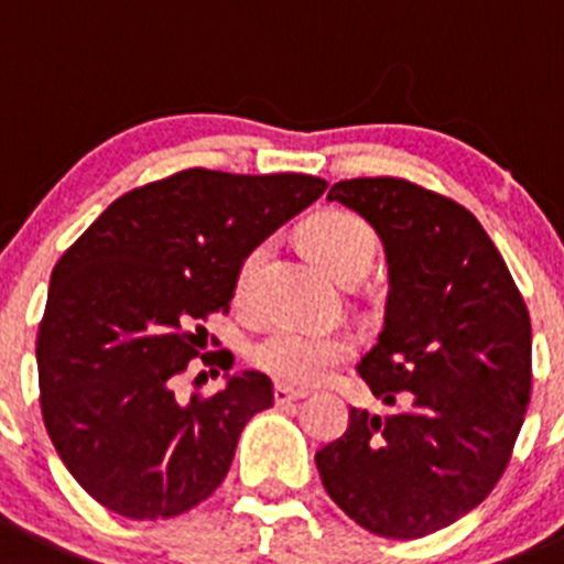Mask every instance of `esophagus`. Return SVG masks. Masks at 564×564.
<instances>
[{"mask_svg": "<svg viewBox=\"0 0 564 564\" xmlns=\"http://www.w3.org/2000/svg\"><path fill=\"white\" fill-rule=\"evenodd\" d=\"M306 394H308L306 389H292V387H286V383H278V387H275V403H278V406H286V403L303 401Z\"/></svg>", "mask_w": 564, "mask_h": 564, "instance_id": "1", "label": "esophagus"}]
</instances>
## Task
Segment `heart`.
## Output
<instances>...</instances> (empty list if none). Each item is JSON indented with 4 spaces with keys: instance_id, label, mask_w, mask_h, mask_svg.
Listing matches in <instances>:
<instances>
[{
    "instance_id": "obj_1",
    "label": "heart",
    "mask_w": 564,
    "mask_h": 564,
    "mask_svg": "<svg viewBox=\"0 0 564 564\" xmlns=\"http://www.w3.org/2000/svg\"><path fill=\"white\" fill-rule=\"evenodd\" d=\"M314 256L339 281L354 283L372 267L376 234L365 219L347 210H319L303 228ZM270 258V241H258L241 256L234 278V294L239 303H250L256 283ZM356 341L345 330H314L300 325H278L252 347V361L281 383L312 387L323 381L334 367L354 356Z\"/></svg>"
}]
</instances>
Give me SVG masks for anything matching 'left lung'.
I'll use <instances>...</instances> for the list:
<instances>
[{
	"label": "left lung",
	"instance_id": "1",
	"mask_svg": "<svg viewBox=\"0 0 564 564\" xmlns=\"http://www.w3.org/2000/svg\"><path fill=\"white\" fill-rule=\"evenodd\" d=\"M328 199L383 241L387 317L359 372L392 412L350 409L314 459L347 518L417 540L476 509L512 459L531 392L529 308L465 205L401 177L339 181Z\"/></svg>",
	"mask_w": 564,
	"mask_h": 564
}]
</instances>
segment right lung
Masks as SVG:
<instances>
[{
    "instance_id": "right-lung-1",
    "label": "right lung",
    "mask_w": 564,
    "mask_h": 564,
    "mask_svg": "<svg viewBox=\"0 0 564 564\" xmlns=\"http://www.w3.org/2000/svg\"><path fill=\"white\" fill-rule=\"evenodd\" d=\"M325 188L297 172L183 170L113 199L63 252L35 341L41 414L94 501L175 518L223 484L272 381L245 370L186 401L177 378L208 339L205 319L228 312L241 256Z\"/></svg>"
}]
</instances>
